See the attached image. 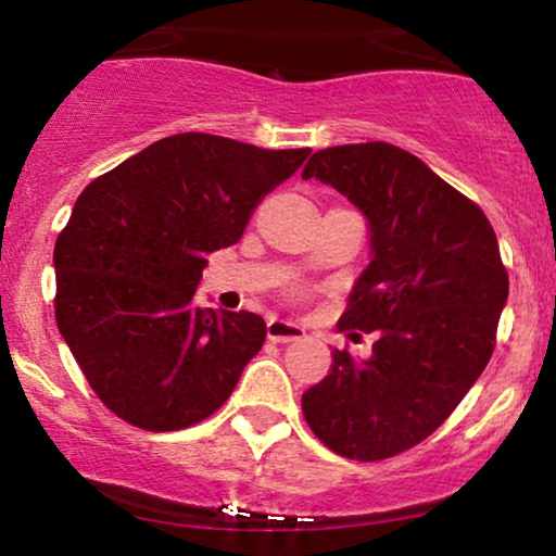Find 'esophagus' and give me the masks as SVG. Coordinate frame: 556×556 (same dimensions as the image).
Returning <instances> with one entry per match:
<instances>
[{"instance_id": "obj_1", "label": "esophagus", "mask_w": 556, "mask_h": 556, "mask_svg": "<svg viewBox=\"0 0 556 556\" xmlns=\"http://www.w3.org/2000/svg\"><path fill=\"white\" fill-rule=\"evenodd\" d=\"M306 334V330L296 321H289V319H276L273 317L267 321V340L273 342H293V340H301Z\"/></svg>"}]
</instances>
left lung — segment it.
Wrapping results in <instances>:
<instances>
[{
	"instance_id": "obj_1",
	"label": "left lung",
	"mask_w": 556,
	"mask_h": 556,
	"mask_svg": "<svg viewBox=\"0 0 556 556\" xmlns=\"http://www.w3.org/2000/svg\"><path fill=\"white\" fill-rule=\"evenodd\" d=\"M301 177L332 185L366 216L371 263L340 330L376 332L366 361L332 351L301 409L334 454L379 462L425 441L475 387L495 351L508 273L482 208L394 143L321 149Z\"/></svg>"
}]
</instances>
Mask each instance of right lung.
<instances>
[{
	"label": "right lung",
	"instance_id": "obj_1",
	"mask_svg": "<svg viewBox=\"0 0 556 556\" xmlns=\"http://www.w3.org/2000/svg\"><path fill=\"white\" fill-rule=\"evenodd\" d=\"M309 152L175 134L81 190L53 250L56 325L121 420L190 428L235 392L267 327L252 312L195 304L205 257L239 242Z\"/></svg>",
	"mask_w": 556,
	"mask_h": 556
}]
</instances>
